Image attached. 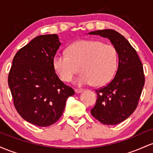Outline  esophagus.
<instances>
[{
	"label": "esophagus",
	"instance_id": "1",
	"mask_svg": "<svg viewBox=\"0 0 153 153\" xmlns=\"http://www.w3.org/2000/svg\"><path fill=\"white\" fill-rule=\"evenodd\" d=\"M75 94H80V93L82 92V90H78V89H75Z\"/></svg>",
	"mask_w": 153,
	"mask_h": 153
}]
</instances>
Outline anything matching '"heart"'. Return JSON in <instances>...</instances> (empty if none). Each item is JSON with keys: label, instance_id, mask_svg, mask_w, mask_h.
Returning <instances> with one entry per match:
<instances>
[{"label": "heart", "instance_id": "1", "mask_svg": "<svg viewBox=\"0 0 153 153\" xmlns=\"http://www.w3.org/2000/svg\"><path fill=\"white\" fill-rule=\"evenodd\" d=\"M118 65V53L114 46L97 40L82 39L68 47V54L57 53L52 66L59 78L68 82L80 71L75 79L78 85L94 84L102 86L111 80Z\"/></svg>", "mask_w": 153, "mask_h": 153}]
</instances>
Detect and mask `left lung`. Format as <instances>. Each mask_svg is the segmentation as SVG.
I'll return each instance as SVG.
<instances>
[{"instance_id":"left-lung-1","label":"left lung","mask_w":153,"mask_h":153,"mask_svg":"<svg viewBox=\"0 0 153 153\" xmlns=\"http://www.w3.org/2000/svg\"><path fill=\"white\" fill-rule=\"evenodd\" d=\"M88 34L108 38L117 49L118 69L110 83L96 91L97 101L91 114L106 125H116L130 116L137 106L144 84L143 67L136 50L124 36L112 29L91 31Z\"/></svg>"}]
</instances>
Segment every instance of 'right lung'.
<instances>
[{
	"label": "right lung",
	"mask_w": 153,
	"mask_h": 153,
	"mask_svg": "<svg viewBox=\"0 0 153 153\" xmlns=\"http://www.w3.org/2000/svg\"><path fill=\"white\" fill-rule=\"evenodd\" d=\"M61 42L57 34L40 35L16 54L8 86L18 113L38 127H48L62 116L66 101L75 94L56 75L52 61Z\"/></svg>",
	"instance_id": "1"
}]
</instances>
